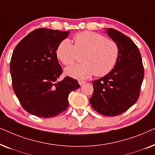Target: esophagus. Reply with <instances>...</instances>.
<instances>
[{"label":"esophagus","instance_id":"esophagus-1","mask_svg":"<svg viewBox=\"0 0 155 155\" xmlns=\"http://www.w3.org/2000/svg\"><path fill=\"white\" fill-rule=\"evenodd\" d=\"M78 82H79V84H80V85H83V84L85 83V81H82V80H79V81H78Z\"/></svg>","mask_w":155,"mask_h":155}]
</instances>
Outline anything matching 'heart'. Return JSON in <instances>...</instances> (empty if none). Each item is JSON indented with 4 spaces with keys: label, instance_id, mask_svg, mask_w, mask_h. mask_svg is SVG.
I'll return each mask as SVG.
<instances>
[{
    "label": "heart",
    "instance_id": "heart-1",
    "mask_svg": "<svg viewBox=\"0 0 155 155\" xmlns=\"http://www.w3.org/2000/svg\"><path fill=\"white\" fill-rule=\"evenodd\" d=\"M75 45L64 39L56 48V56L68 65L75 62L78 54H83V63L65 68V73L78 80H85L92 75L102 77L111 71L119 56L118 44L111 39L92 31H83L74 37Z\"/></svg>",
    "mask_w": 155,
    "mask_h": 155
}]
</instances>
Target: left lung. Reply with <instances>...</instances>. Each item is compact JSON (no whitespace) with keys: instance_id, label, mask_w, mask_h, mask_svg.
I'll return each mask as SVG.
<instances>
[{"instance_id":"left-lung-1","label":"left lung","mask_w":155,"mask_h":155,"mask_svg":"<svg viewBox=\"0 0 155 155\" xmlns=\"http://www.w3.org/2000/svg\"><path fill=\"white\" fill-rule=\"evenodd\" d=\"M106 32L118 44L119 56L110 73L92 81L94 92L90 102L99 114L114 116L127 111L137 101L144 68L138 48L130 38L112 28Z\"/></svg>"}]
</instances>
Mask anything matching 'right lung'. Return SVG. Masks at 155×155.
I'll return each mask as SVG.
<instances>
[{"label":"right lung","mask_w":155,"mask_h":155,"mask_svg":"<svg viewBox=\"0 0 155 155\" xmlns=\"http://www.w3.org/2000/svg\"><path fill=\"white\" fill-rule=\"evenodd\" d=\"M69 34L37 29L15 48L10 65L12 88L22 107L32 115L50 118L62 113L68 107L70 93L80 87L70 77L58 80L63 70L56 48Z\"/></svg>","instance_id":"right-lung-1"}]
</instances>
